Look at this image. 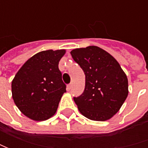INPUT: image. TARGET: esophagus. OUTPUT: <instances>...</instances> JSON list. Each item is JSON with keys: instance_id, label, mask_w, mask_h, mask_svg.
Here are the masks:
<instances>
[{"instance_id": "34e87169", "label": "esophagus", "mask_w": 148, "mask_h": 148, "mask_svg": "<svg viewBox=\"0 0 148 148\" xmlns=\"http://www.w3.org/2000/svg\"><path fill=\"white\" fill-rule=\"evenodd\" d=\"M71 86H72V85H71V84L67 85V86H66V90H70L71 89Z\"/></svg>"}]
</instances>
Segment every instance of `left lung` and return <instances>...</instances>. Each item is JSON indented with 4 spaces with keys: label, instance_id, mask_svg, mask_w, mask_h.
Here are the masks:
<instances>
[{
    "label": "left lung",
    "instance_id": "obj_1",
    "mask_svg": "<svg viewBox=\"0 0 148 148\" xmlns=\"http://www.w3.org/2000/svg\"><path fill=\"white\" fill-rule=\"evenodd\" d=\"M86 75L84 92L74 101L89 119L105 121L116 114L128 94V78L116 59L97 46L71 51Z\"/></svg>",
    "mask_w": 148,
    "mask_h": 148
}]
</instances>
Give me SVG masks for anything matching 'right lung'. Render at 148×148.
<instances>
[{"label": "right lung", "instance_id": "add662e5", "mask_svg": "<svg viewBox=\"0 0 148 148\" xmlns=\"http://www.w3.org/2000/svg\"><path fill=\"white\" fill-rule=\"evenodd\" d=\"M66 50L52 49L34 55L20 67L11 83L12 98L26 117L47 120L58 110L66 85L58 63Z\"/></svg>", "mask_w": 148, "mask_h": 148}]
</instances>
